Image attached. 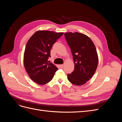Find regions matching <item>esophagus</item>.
<instances>
[{
	"label": "esophagus",
	"mask_w": 122,
	"mask_h": 122,
	"mask_svg": "<svg viewBox=\"0 0 122 122\" xmlns=\"http://www.w3.org/2000/svg\"><path fill=\"white\" fill-rule=\"evenodd\" d=\"M63 66H64V65H60V67L61 68H62V67H63Z\"/></svg>",
	"instance_id": "34e87169"
}]
</instances>
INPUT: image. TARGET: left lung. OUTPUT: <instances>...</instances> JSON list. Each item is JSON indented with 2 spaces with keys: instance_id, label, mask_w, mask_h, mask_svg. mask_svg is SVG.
I'll return each mask as SVG.
<instances>
[{
  "instance_id": "8db88e82",
  "label": "left lung",
  "mask_w": 122,
  "mask_h": 122,
  "mask_svg": "<svg viewBox=\"0 0 122 122\" xmlns=\"http://www.w3.org/2000/svg\"><path fill=\"white\" fill-rule=\"evenodd\" d=\"M65 38L72 53L74 70L68 74L71 83L81 86L86 83L94 74L98 64L96 48L91 39L81 33L67 32Z\"/></svg>"
}]
</instances>
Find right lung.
<instances>
[{
    "instance_id": "obj_1",
    "label": "right lung",
    "mask_w": 122,
    "mask_h": 122,
    "mask_svg": "<svg viewBox=\"0 0 122 122\" xmlns=\"http://www.w3.org/2000/svg\"><path fill=\"white\" fill-rule=\"evenodd\" d=\"M63 34L39 30L28 40L24 53V65L29 76L36 83L43 85L52 79L58 68L48 60L53 45Z\"/></svg>"
}]
</instances>
